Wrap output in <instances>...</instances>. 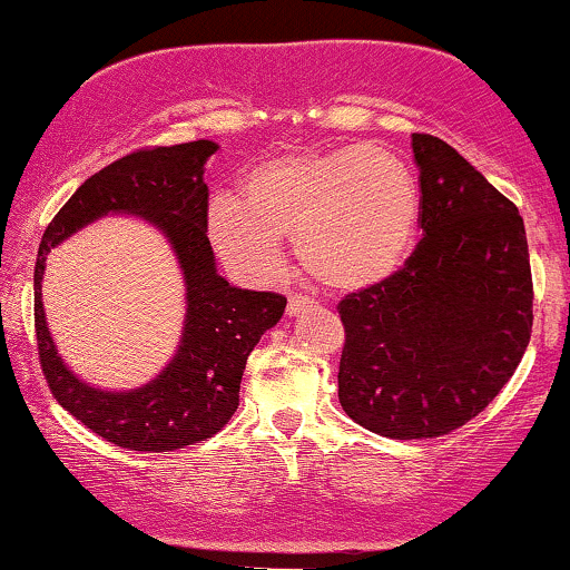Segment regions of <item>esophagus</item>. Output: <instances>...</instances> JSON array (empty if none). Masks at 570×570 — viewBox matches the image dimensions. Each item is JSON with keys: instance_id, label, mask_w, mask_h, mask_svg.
<instances>
[{"instance_id": "1", "label": "esophagus", "mask_w": 570, "mask_h": 570, "mask_svg": "<svg viewBox=\"0 0 570 570\" xmlns=\"http://www.w3.org/2000/svg\"><path fill=\"white\" fill-rule=\"evenodd\" d=\"M314 306V298H306V296H291V301H287V314L291 317H296V314L304 312V308Z\"/></svg>"}]
</instances>
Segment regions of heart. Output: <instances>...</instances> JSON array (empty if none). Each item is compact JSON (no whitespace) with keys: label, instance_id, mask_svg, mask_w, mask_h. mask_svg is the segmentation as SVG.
<instances>
[{"label":"heart","instance_id":"heart-1","mask_svg":"<svg viewBox=\"0 0 570 570\" xmlns=\"http://www.w3.org/2000/svg\"><path fill=\"white\" fill-rule=\"evenodd\" d=\"M420 193L410 166L383 145L291 150L245 174L240 195L208 203V237L232 269L266 283L296 237L320 283L360 291L391 277L410 256Z\"/></svg>","mask_w":570,"mask_h":570}]
</instances>
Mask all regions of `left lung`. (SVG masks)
Masks as SVG:
<instances>
[{
  "label": "left lung",
  "instance_id": "1",
  "mask_svg": "<svg viewBox=\"0 0 570 570\" xmlns=\"http://www.w3.org/2000/svg\"><path fill=\"white\" fill-rule=\"evenodd\" d=\"M423 240L404 266L338 304V399L389 439H435L489 406L531 341L525 227L452 145L412 137Z\"/></svg>",
  "mask_w": 570,
  "mask_h": 570
}]
</instances>
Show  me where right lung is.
Segmentation results:
<instances>
[{
    "label": "right lung",
    "instance_id": "1",
    "mask_svg": "<svg viewBox=\"0 0 570 570\" xmlns=\"http://www.w3.org/2000/svg\"><path fill=\"white\" fill-rule=\"evenodd\" d=\"M216 142L145 147L91 174L41 237L33 269V325L39 362L62 410L91 433L131 452H174L219 433L240 404L248 354L283 317L279 293L243 291L216 274L208 240L203 166ZM105 213H137L156 223L178 253L188 285V317L175 360L142 390L100 392L79 382L57 356L40 304L46 253Z\"/></svg>",
    "mask_w": 570,
    "mask_h": 570
}]
</instances>
